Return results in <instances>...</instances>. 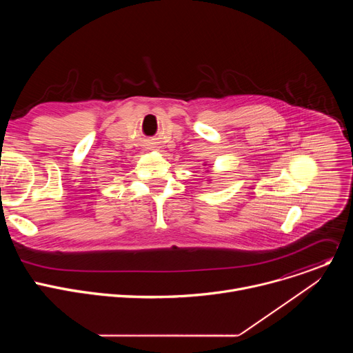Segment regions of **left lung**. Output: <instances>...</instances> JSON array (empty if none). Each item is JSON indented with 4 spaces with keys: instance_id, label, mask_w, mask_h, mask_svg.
Here are the masks:
<instances>
[{
    "instance_id": "left-lung-1",
    "label": "left lung",
    "mask_w": 353,
    "mask_h": 353,
    "mask_svg": "<svg viewBox=\"0 0 353 353\" xmlns=\"http://www.w3.org/2000/svg\"><path fill=\"white\" fill-rule=\"evenodd\" d=\"M204 166H207V165H204Z\"/></svg>"
}]
</instances>
